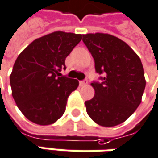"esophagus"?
<instances>
[{
    "mask_svg": "<svg viewBox=\"0 0 158 158\" xmlns=\"http://www.w3.org/2000/svg\"><path fill=\"white\" fill-rule=\"evenodd\" d=\"M87 83H88V80H87V79H85V80H82V81H80V82H79V85H80L81 86H84V85H87Z\"/></svg>",
    "mask_w": 158,
    "mask_h": 158,
    "instance_id": "34e87169",
    "label": "esophagus"
}]
</instances>
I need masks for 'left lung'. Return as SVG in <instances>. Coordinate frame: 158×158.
Listing matches in <instances>:
<instances>
[{"instance_id":"1","label":"left lung","mask_w":158,"mask_h":158,"mask_svg":"<svg viewBox=\"0 0 158 158\" xmlns=\"http://www.w3.org/2000/svg\"><path fill=\"white\" fill-rule=\"evenodd\" d=\"M83 42L95 60L101 82L93 81L95 95L85 101L86 112L102 127H114L130 117L140 104L145 88L139 57L125 42L110 34L83 35Z\"/></svg>"}]
</instances>
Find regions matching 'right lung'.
Returning a JSON list of instances; mask_svg holds the SVG:
<instances>
[{"mask_svg": "<svg viewBox=\"0 0 158 158\" xmlns=\"http://www.w3.org/2000/svg\"><path fill=\"white\" fill-rule=\"evenodd\" d=\"M81 39V34L55 31L34 40L18 56L10 85L18 108L28 120L45 126L62 116L79 81L60 72Z\"/></svg>", "mask_w": 158, "mask_h": 158, "instance_id": "right-lung-1", "label": "right lung"}]
</instances>
